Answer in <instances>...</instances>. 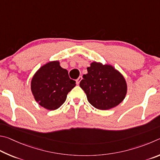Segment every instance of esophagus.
Listing matches in <instances>:
<instances>
[{
  "label": "esophagus",
  "instance_id": "obj_1",
  "mask_svg": "<svg viewBox=\"0 0 160 160\" xmlns=\"http://www.w3.org/2000/svg\"><path fill=\"white\" fill-rule=\"evenodd\" d=\"M82 77L81 76V77H78L77 79V81H76V82H77V84H79V83H80L81 81H82Z\"/></svg>",
  "mask_w": 160,
  "mask_h": 160
}]
</instances>
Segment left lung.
<instances>
[{
  "label": "left lung",
  "mask_w": 160,
  "mask_h": 160,
  "mask_svg": "<svg viewBox=\"0 0 160 160\" xmlns=\"http://www.w3.org/2000/svg\"><path fill=\"white\" fill-rule=\"evenodd\" d=\"M87 71L79 86L90 104L98 110H107L123 101L127 93V84L123 75L114 67L93 62Z\"/></svg>",
  "instance_id": "obj_1"
}]
</instances>
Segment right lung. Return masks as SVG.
Here are the masks:
<instances>
[{"mask_svg":"<svg viewBox=\"0 0 160 160\" xmlns=\"http://www.w3.org/2000/svg\"><path fill=\"white\" fill-rule=\"evenodd\" d=\"M76 82L69 77L68 72L62 68L59 61H52L40 67L31 82L34 99L41 107L55 110L65 102Z\"/></svg>","mask_w":160,"mask_h":160,"instance_id":"right-lung-1","label":"right lung"}]
</instances>
